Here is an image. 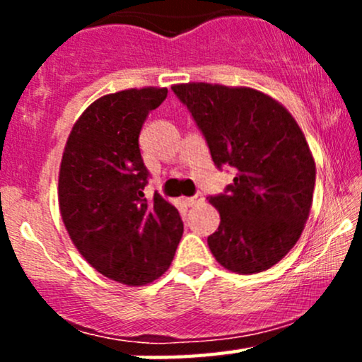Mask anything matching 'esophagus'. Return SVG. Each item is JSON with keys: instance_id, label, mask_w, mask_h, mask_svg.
<instances>
[{"instance_id": "esophagus-1", "label": "esophagus", "mask_w": 362, "mask_h": 362, "mask_svg": "<svg viewBox=\"0 0 362 362\" xmlns=\"http://www.w3.org/2000/svg\"><path fill=\"white\" fill-rule=\"evenodd\" d=\"M201 202H204V195H202L201 192L192 195V197H187V204H189V206L201 204Z\"/></svg>"}]
</instances>
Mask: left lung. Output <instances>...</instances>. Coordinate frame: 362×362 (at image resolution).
I'll list each match as a JSON object with an SVG mask.
<instances>
[{
  "instance_id": "left-lung-1",
  "label": "left lung",
  "mask_w": 362,
  "mask_h": 362,
  "mask_svg": "<svg viewBox=\"0 0 362 362\" xmlns=\"http://www.w3.org/2000/svg\"><path fill=\"white\" fill-rule=\"evenodd\" d=\"M204 136L219 170L236 177L209 202L221 216L207 236L228 271H267L301 236L315 189V161L300 126L281 103L252 88L207 83L172 86Z\"/></svg>"
}]
</instances>
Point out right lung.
Instances as JSON below:
<instances>
[{"label": "right lung", "instance_id": "right-lung-1", "mask_svg": "<svg viewBox=\"0 0 362 362\" xmlns=\"http://www.w3.org/2000/svg\"><path fill=\"white\" fill-rule=\"evenodd\" d=\"M167 88L98 98L74 124L59 170V209L74 247L109 279L141 286L172 264L184 233L177 207L144 197L149 172L139 132Z\"/></svg>", "mask_w": 362, "mask_h": 362}]
</instances>
